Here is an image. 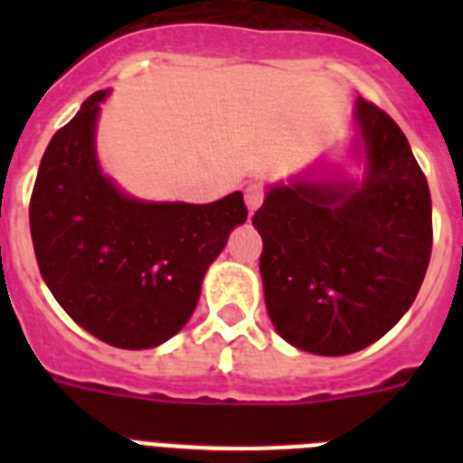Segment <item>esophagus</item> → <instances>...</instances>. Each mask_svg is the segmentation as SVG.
<instances>
[{
    "label": "esophagus",
    "mask_w": 463,
    "mask_h": 463,
    "mask_svg": "<svg viewBox=\"0 0 463 463\" xmlns=\"http://www.w3.org/2000/svg\"><path fill=\"white\" fill-rule=\"evenodd\" d=\"M264 184H260V182H252V184H247L245 189V203L247 209H250V213H254V211L260 209L261 202H264Z\"/></svg>",
    "instance_id": "1"
}]
</instances>
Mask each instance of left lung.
<instances>
[{
    "instance_id": "obj_1",
    "label": "left lung",
    "mask_w": 463,
    "mask_h": 463,
    "mask_svg": "<svg viewBox=\"0 0 463 463\" xmlns=\"http://www.w3.org/2000/svg\"><path fill=\"white\" fill-rule=\"evenodd\" d=\"M353 115L363 177L309 167L269 187L252 218L271 324L315 355H348L384 336L413 305L430 261V189L409 139L363 98Z\"/></svg>"
}]
</instances>
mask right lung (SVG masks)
<instances>
[{
	"label": "right lung",
	"instance_id": "right-lung-1",
	"mask_svg": "<svg viewBox=\"0 0 463 463\" xmlns=\"http://www.w3.org/2000/svg\"><path fill=\"white\" fill-rule=\"evenodd\" d=\"M110 90L83 100L40 160L31 238L40 274L79 326L141 351L189 322L211 261L247 221L242 192L213 203L144 202L103 175L96 122Z\"/></svg>",
	"mask_w": 463,
	"mask_h": 463
}]
</instances>
